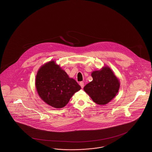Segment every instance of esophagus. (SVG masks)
<instances>
[{"label": "esophagus", "instance_id": "1", "mask_svg": "<svg viewBox=\"0 0 152 152\" xmlns=\"http://www.w3.org/2000/svg\"><path fill=\"white\" fill-rule=\"evenodd\" d=\"M80 85L81 86V88H83V86H84V83H83V81L80 82Z\"/></svg>", "mask_w": 152, "mask_h": 152}]
</instances>
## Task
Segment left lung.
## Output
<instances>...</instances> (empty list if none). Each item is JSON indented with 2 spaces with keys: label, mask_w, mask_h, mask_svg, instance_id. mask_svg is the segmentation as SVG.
Segmentation results:
<instances>
[{
  "label": "left lung",
  "mask_w": 152,
  "mask_h": 152,
  "mask_svg": "<svg viewBox=\"0 0 152 152\" xmlns=\"http://www.w3.org/2000/svg\"><path fill=\"white\" fill-rule=\"evenodd\" d=\"M91 76L93 80L83 89L97 104L105 105L117 94L119 89V81L108 67L94 71Z\"/></svg>",
  "instance_id": "obj_1"
}]
</instances>
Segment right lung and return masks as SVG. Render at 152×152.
Instances as JSON below:
<instances>
[{"label": "right lung", "instance_id": "obj_1", "mask_svg": "<svg viewBox=\"0 0 152 152\" xmlns=\"http://www.w3.org/2000/svg\"><path fill=\"white\" fill-rule=\"evenodd\" d=\"M36 86L38 95L49 105L62 108L66 105L74 94L81 86L56 64L50 61L38 71Z\"/></svg>", "mask_w": 152, "mask_h": 152}]
</instances>
